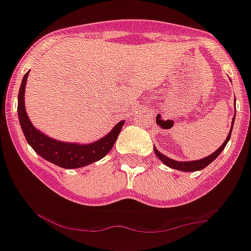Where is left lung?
<instances>
[{
	"instance_id": "obj_1",
	"label": "left lung",
	"mask_w": 251,
	"mask_h": 251,
	"mask_svg": "<svg viewBox=\"0 0 251 251\" xmlns=\"http://www.w3.org/2000/svg\"><path fill=\"white\" fill-rule=\"evenodd\" d=\"M234 119H235V114H234V116H233L232 127H230L229 133H228L227 138H226V141H225V142H223V145H221V147L218 148L217 151H215V152H213L212 154L207 155V157L202 158V159L189 160V162H179V160H174V159H172V158L167 157V155H164V154H163V153H160L159 151L157 150V148L153 147L155 155H157V157L159 158V159L162 160V162L164 163V164L167 165V167L173 168V169L180 170V172H198V170L203 169V168L207 167V165L210 164V163H212L213 160H215L216 158H217L218 155L221 154V152H222V151L225 150L226 146H227L228 141H229V138H230V135H232V128H233V125H234Z\"/></svg>"
}]
</instances>
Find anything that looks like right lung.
<instances>
[{
    "instance_id": "obj_1",
    "label": "right lung",
    "mask_w": 251,
    "mask_h": 251,
    "mask_svg": "<svg viewBox=\"0 0 251 251\" xmlns=\"http://www.w3.org/2000/svg\"><path fill=\"white\" fill-rule=\"evenodd\" d=\"M28 76L29 71L24 75L21 87H19L18 109L17 110H18L19 124H21L24 136H25L26 142L40 157L57 167L65 168V169H76V168L86 167L97 160H100L110 152L114 143L116 142L119 133H120L121 127L125 124L124 120L119 121L108 135L92 143L64 142V141L49 137L38 128H35V126L29 120L28 114L25 111V104H24L25 101L24 94H25Z\"/></svg>"
}]
</instances>
